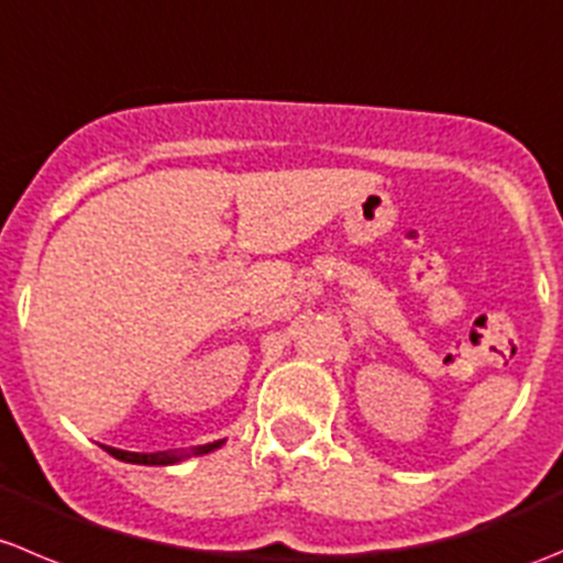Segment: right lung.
<instances>
[{"instance_id":"1","label":"right lung","mask_w":563,"mask_h":563,"mask_svg":"<svg viewBox=\"0 0 563 563\" xmlns=\"http://www.w3.org/2000/svg\"><path fill=\"white\" fill-rule=\"evenodd\" d=\"M221 446V441L208 443V446H199V454L210 452V449ZM109 454H114L122 463H136V465H169L175 463L177 457H169V454H133V452H120V449H109Z\"/></svg>"}]
</instances>
